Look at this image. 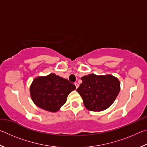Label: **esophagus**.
<instances>
[{
    "label": "esophagus",
    "instance_id": "obj_1",
    "mask_svg": "<svg viewBox=\"0 0 147 147\" xmlns=\"http://www.w3.org/2000/svg\"><path fill=\"white\" fill-rule=\"evenodd\" d=\"M74 85H75V86H76V88H78V86H79V84L77 83V82H75L74 83Z\"/></svg>",
    "mask_w": 147,
    "mask_h": 147
}]
</instances>
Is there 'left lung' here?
<instances>
[{
    "label": "left lung",
    "mask_w": 147,
    "mask_h": 147,
    "mask_svg": "<svg viewBox=\"0 0 147 147\" xmlns=\"http://www.w3.org/2000/svg\"><path fill=\"white\" fill-rule=\"evenodd\" d=\"M82 83L76 91L80 94L88 110L101 111L108 108L117 98L121 89L120 81L111 74H90L81 78Z\"/></svg>",
    "instance_id": "1"
}]
</instances>
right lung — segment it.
Masks as SVG:
<instances>
[{"label":"right lung","instance_id":"1","mask_svg":"<svg viewBox=\"0 0 147 147\" xmlns=\"http://www.w3.org/2000/svg\"><path fill=\"white\" fill-rule=\"evenodd\" d=\"M75 89L76 86L68 80L51 73L35 78L30 86V93L39 108L57 112L66 102L69 94Z\"/></svg>","mask_w":147,"mask_h":147}]
</instances>
